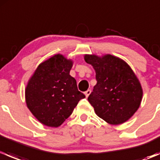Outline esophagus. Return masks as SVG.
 Wrapping results in <instances>:
<instances>
[{"mask_svg": "<svg viewBox=\"0 0 160 160\" xmlns=\"http://www.w3.org/2000/svg\"><path fill=\"white\" fill-rule=\"evenodd\" d=\"M90 93H91V90H87V91H85V92H84L85 96H86L87 98H88V97L89 96V95H90Z\"/></svg>", "mask_w": 160, "mask_h": 160, "instance_id": "1", "label": "esophagus"}]
</instances>
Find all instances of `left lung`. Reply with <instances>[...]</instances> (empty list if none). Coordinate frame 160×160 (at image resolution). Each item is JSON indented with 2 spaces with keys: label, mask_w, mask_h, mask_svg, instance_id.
Returning a JSON list of instances; mask_svg holds the SVG:
<instances>
[{
  "label": "left lung",
  "mask_w": 160,
  "mask_h": 160,
  "mask_svg": "<svg viewBox=\"0 0 160 160\" xmlns=\"http://www.w3.org/2000/svg\"><path fill=\"white\" fill-rule=\"evenodd\" d=\"M96 72L97 84L88 97L96 114L111 125L125 122L140 106L142 89L129 66L111 55H85Z\"/></svg>",
  "instance_id": "obj_1"
}]
</instances>
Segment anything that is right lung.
<instances>
[{"mask_svg":"<svg viewBox=\"0 0 160 160\" xmlns=\"http://www.w3.org/2000/svg\"><path fill=\"white\" fill-rule=\"evenodd\" d=\"M72 66L71 60L62 55H55L42 62L31 77L25 90L26 104L43 125H61L85 98L70 75Z\"/></svg>","mask_w":160,"mask_h":160,"instance_id":"right-lung-1","label":"right lung"}]
</instances>
